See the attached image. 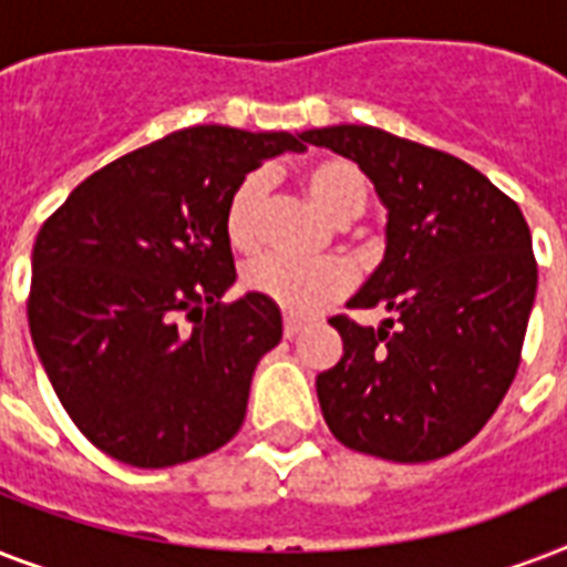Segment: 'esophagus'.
Segmentation results:
<instances>
[{"label": "esophagus", "mask_w": 567, "mask_h": 567, "mask_svg": "<svg viewBox=\"0 0 567 567\" xmlns=\"http://www.w3.org/2000/svg\"><path fill=\"white\" fill-rule=\"evenodd\" d=\"M306 329V323L297 318H285V338H297Z\"/></svg>", "instance_id": "1"}]
</instances>
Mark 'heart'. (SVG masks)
Segmentation results:
<instances>
[{"mask_svg": "<svg viewBox=\"0 0 567 567\" xmlns=\"http://www.w3.org/2000/svg\"><path fill=\"white\" fill-rule=\"evenodd\" d=\"M306 188L318 199V205L336 223H353L368 212V179L353 162L341 158H327V162L311 164L306 171ZM267 196H270V176L265 171H256L238 182L231 190L226 214H223V229L226 238L240 252L252 249L265 240V214ZM244 288L258 297H267L288 315H318L329 302L341 300L353 288V274L350 267L329 258V261H293L288 256H258L244 265Z\"/></svg>", "mask_w": 567, "mask_h": 567, "instance_id": "heart-1", "label": "heart"}]
</instances>
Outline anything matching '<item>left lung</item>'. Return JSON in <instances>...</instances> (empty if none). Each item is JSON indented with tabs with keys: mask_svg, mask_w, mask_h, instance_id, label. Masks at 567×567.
I'll return each mask as SVG.
<instances>
[{
	"mask_svg": "<svg viewBox=\"0 0 567 567\" xmlns=\"http://www.w3.org/2000/svg\"><path fill=\"white\" fill-rule=\"evenodd\" d=\"M302 141L347 155L388 205V249L350 309L394 311L379 329L329 320L344 355L318 377L341 444L391 462L465 447L509 391L536 300L538 265L518 203L456 155L373 126Z\"/></svg>",
	"mask_w": 567,
	"mask_h": 567,
	"instance_id": "8db88e82",
	"label": "left lung"
}]
</instances>
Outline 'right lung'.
I'll list each match as a JSON object with an SVG mask.
<instances>
[{
	"instance_id": "right-lung-1",
	"label": "right lung",
	"mask_w": 567,
	"mask_h": 567,
	"mask_svg": "<svg viewBox=\"0 0 567 567\" xmlns=\"http://www.w3.org/2000/svg\"><path fill=\"white\" fill-rule=\"evenodd\" d=\"M288 150L302 137L182 128L91 173L40 226L31 341L66 414L111 458L182 465L240 430L282 315L258 293L220 300L238 276L223 214L249 171Z\"/></svg>"
}]
</instances>
